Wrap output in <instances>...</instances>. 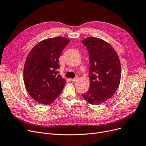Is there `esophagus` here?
<instances>
[{"mask_svg": "<svg viewBox=\"0 0 146 146\" xmlns=\"http://www.w3.org/2000/svg\"><path fill=\"white\" fill-rule=\"evenodd\" d=\"M78 77H76V78H75L74 79H72L71 80L73 81V82H76V81L78 80Z\"/></svg>", "mask_w": 146, "mask_h": 146, "instance_id": "1", "label": "esophagus"}]
</instances>
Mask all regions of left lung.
I'll list each match as a JSON object with an SVG mask.
<instances>
[{
  "instance_id": "1",
  "label": "left lung",
  "mask_w": 146,
  "mask_h": 146,
  "mask_svg": "<svg viewBox=\"0 0 146 146\" xmlns=\"http://www.w3.org/2000/svg\"><path fill=\"white\" fill-rule=\"evenodd\" d=\"M89 55L90 87L82 96L90 104L98 105L113 95L119 86L121 67L117 53L103 40L88 37L82 41Z\"/></svg>"
}]
</instances>
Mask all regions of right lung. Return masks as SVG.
Returning a JSON list of instances; mask_svg holds the SVG:
<instances>
[{
	"mask_svg": "<svg viewBox=\"0 0 146 146\" xmlns=\"http://www.w3.org/2000/svg\"><path fill=\"white\" fill-rule=\"evenodd\" d=\"M69 42L62 36L48 38L36 45L28 55L24 83L28 94L38 103L50 105L62 92L66 81L57 72L58 60Z\"/></svg>",
	"mask_w": 146,
	"mask_h": 146,
	"instance_id": "add662e5",
	"label": "right lung"
}]
</instances>
